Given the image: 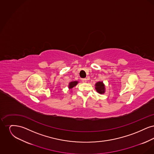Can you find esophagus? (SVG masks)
Returning <instances> with one entry per match:
<instances>
[{
	"label": "esophagus",
	"instance_id": "esophagus-1",
	"mask_svg": "<svg viewBox=\"0 0 154 154\" xmlns=\"http://www.w3.org/2000/svg\"><path fill=\"white\" fill-rule=\"evenodd\" d=\"M82 81L83 82H84V83H86V82H87V79H82Z\"/></svg>",
	"mask_w": 154,
	"mask_h": 154
}]
</instances>
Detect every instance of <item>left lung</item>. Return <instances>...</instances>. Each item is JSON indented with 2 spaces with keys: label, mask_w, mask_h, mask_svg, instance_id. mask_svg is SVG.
<instances>
[{
  "label": "left lung",
  "mask_w": 154,
  "mask_h": 154,
  "mask_svg": "<svg viewBox=\"0 0 154 154\" xmlns=\"http://www.w3.org/2000/svg\"><path fill=\"white\" fill-rule=\"evenodd\" d=\"M95 89L100 94H104L106 92V87L103 81H98L97 82L95 85Z\"/></svg>",
  "instance_id": "1"
}]
</instances>
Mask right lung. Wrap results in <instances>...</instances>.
<instances>
[{
	"instance_id": "1",
	"label": "right lung",
	"mask_w": 154,
	"mask_h": 154,
	"mask_svg": "<svg viewBox=\"0 0 154 154\" xmlns=\"http://www.w3.org/2000/svg\"><path fill=\"white\" fill-rule=\"evenodd\" d=\"M79 83V81H71L69 83V85H68V88L71 90V89L74 88L75 85H77V84Z\"/></svg>"
}]
</instances>
